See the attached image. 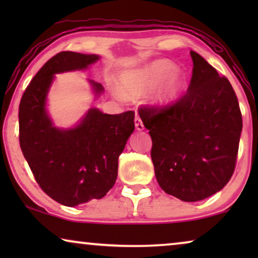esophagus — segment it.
Listing matches in <instances>:
<instances>
[{
  "instance_id": "1",
  "label": "esophagus",
  "mask_w": 258,
  "mask_h": 258,
  "mask_svg": "<svg viewBox=\"0 0 258 258\" xmlns=\"http://www.w3.org/2000/svg\"><path fill=\"white\" fill-rule=\"evenodd\" d=\"M135 126H136V129L139 130V132H141V130L144 129L142 119L140 118V116H136V117H135Z\"/></svg>"
}]
</instances>
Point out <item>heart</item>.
Wrapping results in <instances>:
<instances>
[{
  "label": "heart",
  "instance_id": "1",
  "mask_svg": "<svg viewBox=\"0 0 258 258\" xmlns=\"http://www.w3.org/2000/svg\"><path fill=\"white\" fill-rule=\"evenodd\" d=\"M175 72L174 63L167 59H157L142 68L124 74L121 79V91L124 96L139 97L163 83L155 96V102L165 104L175 98L182 88V76Z\"/></svg>",
  "mask_w": 258,
  "mask_h": 258
}]
</instances>
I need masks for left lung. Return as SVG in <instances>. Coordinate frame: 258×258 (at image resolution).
<instances>
[{"instance_id": "8db88e82", "label": "left lung", "mask_w": 258, "mask_h": 258, "mask_svg": "<svg viewBox=\"0 0 258 258\" xmlns=\"http://www.w3.org/2000/svg\"><path fill=\"white\" fill-rule=\"evenodd\" d=\"M188 90L167 105H141L153 140L151 160L162 189L184 202L209 197L234 174L242 132L238 100L227 77L190 51Z\"/></svg>"}]
</instances>
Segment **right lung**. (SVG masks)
<instances>
[{"label":"right lung","mask_w":258,"mask_h":258,"mask_svg":"<svg viewBox=\"0 0 258 258\" xmlns=\"http://www.w3.org/2000/svg\"><path fill=\"white\" fill-rule=\"evenodd\" d=\"M100 58L61 51L51 57L31 80L19 108L20 146L41 189L56 202L75 207L100 200L115 184L118 157L135 129V112L108 115L96 108L73 129L52 126L45 98L54 74L88 68ZM95 91L102 84L90 81Z\"/></svg>","instance_id":"add662e5"}]
</instances>
